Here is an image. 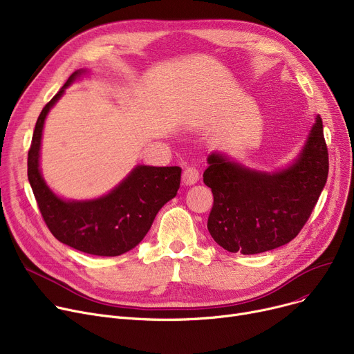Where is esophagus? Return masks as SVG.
Returning <instances> with one entry per match:
<instances>
[{
  "mask_svg": "<svg viewBox=\"0 0 354 354\" xmlns=\"http://www.w3.org/2000/svg\"><path fill=\"white\" fill-rule=\"evenodd\" d=\"M182 180H183V183L187 185H195L198 180H199V171L196 169V167H187V169L183 171V174H182Z\"/></svg>",
  "mask_w": 354,
  "mask_h": 354,
  "instance_id": "1",
  "label": "esophagus"
}]
</instances>
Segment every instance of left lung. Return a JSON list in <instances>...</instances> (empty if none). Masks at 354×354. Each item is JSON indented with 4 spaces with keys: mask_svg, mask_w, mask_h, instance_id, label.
I'll return each mask as SVG.
<instances>
[{
    "mask_svg": "<svg viewBox=\"0 0 354 354\" xmlns=\"http://www.w3.org/2000/svg\"><path fill=\"white\" fill-rule=\"evenodd\" d=\"M203 182L214 194L208 231L230 252H266L294 239L306 225L328 175L323 120L315 118L308 139L292 165L259 172L214 152Z\"/></svg>",
    "mask_w": 354,
    "mask_h": 354,
    "instance_id": "left-lung-1",
    "label": "left lung"
}]
</instances>
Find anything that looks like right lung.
<instances>
[{
	"mask_svg": "<svg viewBox=\"0 0 354 354\" xmlns=\"http://www.w3.org/2000/svg\"><path fill=\"white\" fill-rule=\"evenodd\" d=\"M84 71H74L37 119L28 151V180L46 225L60 243L91 255L116 257L135 248L159 209L175 198L182 169L139 165L110 194L93 201H64L51 192L40 172L44 120L64 88Z\"/></svg>",
	"mask_w": 354,
	"mask_h": 354,
	"instance_id": "add662e5",
	"label": "right lung"
}]
</instances>
